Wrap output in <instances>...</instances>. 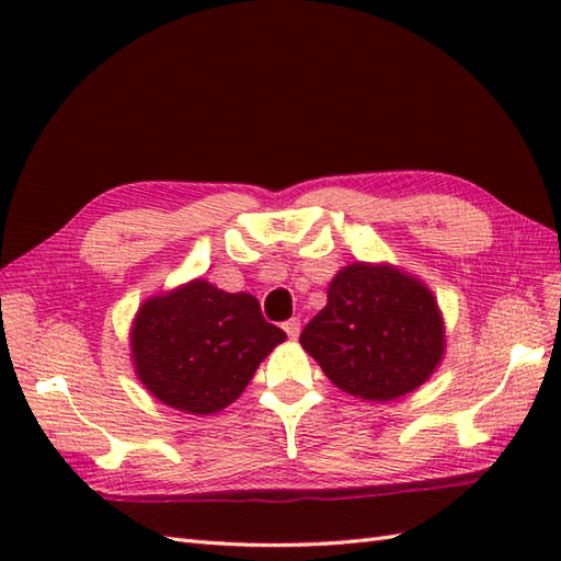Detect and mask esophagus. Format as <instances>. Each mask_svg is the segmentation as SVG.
Returning a JSON list of instances; mask_svg holds the SVG:
<instances>
[{"instance_id":"34e87169","label":"esophagus","mask_w":561,"mask_h":561,"mask_svg":"<svg viewBox=\"0 0 561 561\" xmlns=\"http://www.w3.org/2000/svg\"><path fill=\"white\" fill-rule=\"evenodd\" d=\"M282 328H284V332H287L291 340H296V337H299V332H301V320L299 318H289Z\"/></svg>"}]
</instances>
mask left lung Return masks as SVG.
<instances>
[{
    "mask_svg": "<svg viewBox=\"0 0 561 561\" xmlns=\"http://www.w3.org/2000/svg\"><path fill=\"white\" fill-rule=\"evenodd\" d=\"M301 344L337 388L386 402L432 376L444 356V323L424 284L356 262L332 279L328 306L304 328Z\"/></svg>",
    "mask_w": 561,
    "mask_h": 561,
    "instance_id": "obj_1",
    "label": "left lung"
}]
</instances>
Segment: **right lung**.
I'll return each mask as SVG.
<instances>
[{
	"mask_svg": "<svg viewBox=\"0 0 561 561\" xmlns=\"http://www.w3.org/2000/svg\"><path fill=\"white\" fill-rule=\"evenodd\" d=\"M287 340L250 294L190 282L139 308L133 330L137 376L161 402L193 414L233 402L260 362Z\"/></svg>",
	"mask_w": 561,
	"mask_h": 561,
	"instance_id": "right-lung-1",
	"label": "right lung"
}]
</instances>
